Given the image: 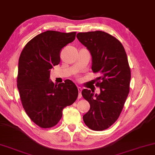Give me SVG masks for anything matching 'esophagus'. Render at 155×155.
Wrapping results in <instances>:
<instances>
[{
  "instance_id": "1",
  "label": "esophagus",
  "mask_w": 155,
  "mask_h": 155,
  "mask_svg": "<svg viewBox=\"0 0 155 155\" xmlns=\"http://www.w3.org/2000/svg\"><path fill=\"white\" fill-rule=\"evenodd\" d=\"M77 88H78V92H79V94H78V99H81V97H82V95H81V91H82V88L81 87H77Z\"/></svg>"
}]
</instances>
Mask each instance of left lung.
I'll list each match as a JSON object with an SVG mask.
<instances>
[{
    "label": "left lung",
    "mask_w": 155,
    "mask_h": 155,
    "mask_svg": "<svg viewBox=\"0 0 155 155\" xmlns=\"http://www.w3.org/2000/svg\"><path fill=\"white\" fill-rule=\"evenodd\" d=\"M77 38L91 52L93 73L100 74L95 79L100 94L92 90L81 92L91 105L83 119L92 130H104L118 119L129 92L131 70L127 56L120 41L105 32L78 33Z\"/></svg>",
    "instance_id": "1"
}]
</instances>
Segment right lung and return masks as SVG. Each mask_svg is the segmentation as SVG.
<instances>
[{
	"mask_svg": "<svg viewBox=\"0 0 155 155\" xmlns=\"http://www.w3.org/2000/svg\"><path fill=\"white\" fill-rule=\"evenodd\" d=\"M76 33L45 31L30 40L21 53L17 80L21 101L28 116L41 128L56 125L63 108L78 97L71 81L55 85L49 79V70L60 63L62 48L75 40Z\"/></svg>",
	"mask_w": 155,
	"mask_h": 155,
	"instance_id": "right-lung-1",
	"label": "right lung"
}]
</instances>
